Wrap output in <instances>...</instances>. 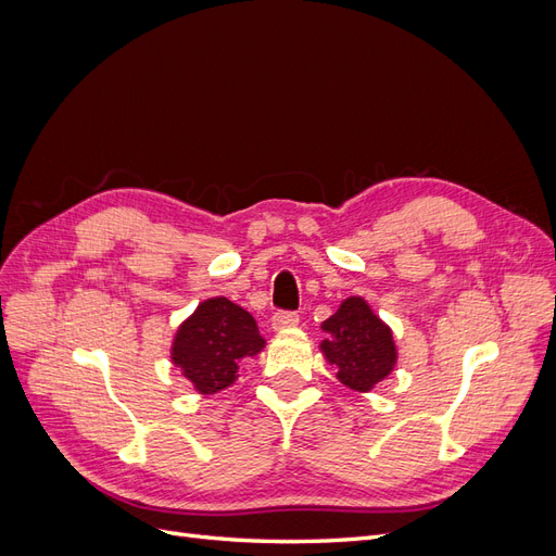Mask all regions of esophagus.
<instances>
[{"mask_svg": "<svg viewBox=\"0 0 556 556\" xmlns=\"http://www.w3.org/2000/svg\"><path fill=\"white\" fill-rule=\"evenodd\" d=\"M296 325H299V315H296V313L282 311V313H276V315L271 317V329H274V331L292 329V327H296Z\"/></svg>", "mask_w": 556, "mask_h": 556, "instance_id": "34e87169", "label": "esophagus"}]
</instances>
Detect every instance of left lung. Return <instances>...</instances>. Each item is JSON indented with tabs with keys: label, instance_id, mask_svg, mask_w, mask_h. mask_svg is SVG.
<instances>
[{
	"label": "left lung",
	"instance_id": "1",
	"mask_svg": "<svg viewBox=\"0 0 556 556\" xmlns=\"http://www.w3.org/2000/svg\"><path fill=\"white\" fill-rule=\"evenodd\" d=\"M329 333L319 343L325 359L336 366V378L355 392H371L394 371L399 352L390 325L362 296H348L323 323Z\"/></svg>",
	"mask_w": 556,
	"mask_h": 556
}]
</instances>
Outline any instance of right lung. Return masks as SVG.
<instances>
[{
    "mask_svg": "<svg viewBox=\"0 0 556 556\" xmlns=\"http://www.w3.org/2000/svg\"><path fill=\"white\" fill-rule=\"evenodd\" d=\"M264 345L255 317L227 296H211L176 329L172 362L199 394H217L237 382L239 364Z\"/></svg>",
    "mask_w": 556,
    "mask_h": 556,
    "instance_id": "add662e5",
    "label": "right lung"
}]
</instances>
